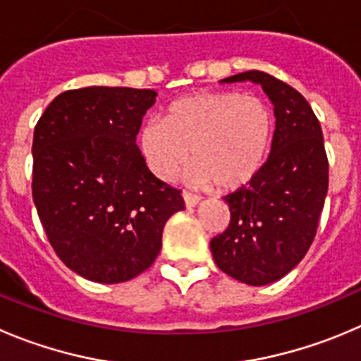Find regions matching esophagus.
Instances as JSON below:
<instances>
[{
    "instance_id": "obj_1",
    "label": "esophagus",
    "mask_w": 361,
    "mask_h": 361,
    "mask_svg": "<svg viewBox=\"0 0 361 361\" xmlns=\"http://www.w3.org/2000/svg\"><path fill=\"white\" fill-rule=\"evenodd\" d=\"M183 198H184V204H186V207H190V209L200 204V197H197V195H193V193H188V191H183Z\"/></svg>"
}]
</instances>
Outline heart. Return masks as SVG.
<instances>
[{
  "label": "heart",
  "mask_w": 361,
  "mask_h": 361,
  "mask_svg": "<svg viewBox=\"0 0 361 361\" xmlns=\"http://www.w3.org/2000/svg\"><path fill=\"white\" fill-rule=\"evenodd\" d=\"M274 136V116L255 95L197 92L171 102L163 120L150 118L138 143L149 170L170 183L191 159L186 178L193 186L216 184L235 191L262 171Z\"/></svg>",
  "instance_id": "1"
}]
</instances>
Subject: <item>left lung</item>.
Listing matches in <instances>:
<instances>
[{
  "label": "left lung",
  "instance_id": "left-lung-1",
  "mask_svg": "<svg viewBox=\"0 0 361 361\" xmlns=\"http://www.w3.org/2000/svg\"><path fill=\"white\" fill-rule=\"evenodd\" d=\"M241 81L262 87L276 126L262 171L223 198L230 223L211 241V252L223 273L260 287L286 276L307 255L328 193V157L321 123L300 92L260 71L221 83Z\"/></svg>",
  "mask_w": 361,
  "mask_h": 361
}]
</instances>
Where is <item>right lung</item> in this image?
Instances as JSON below:
<instances>
[{
  "mask_svg": "<svg viewBox=\"0 0 361 361\" xmlns=\"http://www.w3.org/2000/svg\"><path fill=\"white\" fill-rule=\"evenodd\" d=\"M156 92L88 87L58 95L33 133V202L61 262L99 283L152 266L180 191L147 168L136 145Z\"/></svg>",
  "mask_w": 361,
  "mask_h": 361,
  "instance_id": "obj_1",
  "label": "right lung"
}]
</instances>
